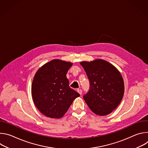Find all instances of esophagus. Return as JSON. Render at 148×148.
<instances>
[{"label": "esophagus", "mask_w": 148, "mask_h": 148, "mask_svg": "<svg viewBox=\"0 0 148 148\" xmlns=\"http://www.w3.org/2000/svg\"><path fill=\"white\" fill-rule=\"evenodd\" d=\"M77 92H78L80 95L82 94V90H81V89H78V90H77Z\"/></svg>", "instance_id": "obj_1"}]
</instances>
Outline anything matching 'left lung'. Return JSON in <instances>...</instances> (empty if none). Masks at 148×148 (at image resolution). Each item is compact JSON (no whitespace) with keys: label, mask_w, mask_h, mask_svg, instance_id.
<instances>
[{"label":"left lung","mask_w":148,"mask_h":148,"mask_svg":"<svg viewBox=\"0 0 148 148\" xmlns=\"http://www.w3.org/2000/svg\"><path fill=\"white\" fill-rule=\"evenodd\" d=\"M90 80V89L84 101L95 114L105 116L116 109L122 99L124 82L119 70L102 59L81 61Z\"/></svg>","instance_id":"8db88e82"}]
</instances>
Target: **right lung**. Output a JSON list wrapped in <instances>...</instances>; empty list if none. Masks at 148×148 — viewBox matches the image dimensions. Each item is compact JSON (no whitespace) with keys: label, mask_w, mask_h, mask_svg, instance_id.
I'll return each instance as SVG.
<instances>
[{"label":"right lung","mask_w":148,"mask_h":148,"mask_svg":"<svg viewBox=\"0 0 148 148\" xmlns=\"http://www.w3.org/2000/svg\"><path fill=\"white\" fill-rule=\"evenodd\" d=\"M73 63L54 59L42 66L36 73L32 95L41 113L51 118H60L73 101L80 95L69 87L67 73Z\"/></svg>","instance_id":"add662e5"}]
</instances>
